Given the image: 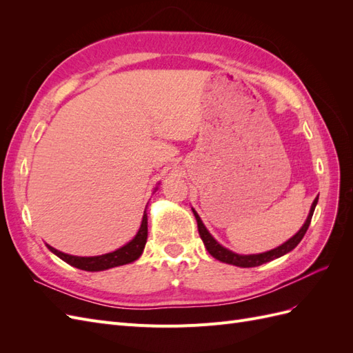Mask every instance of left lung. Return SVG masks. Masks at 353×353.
Instances as JSON below:
<instances>
[{
	"instance_id": "obj_1",
	"label": "left lung",
	"mask_w": 353,
	"mask_h": 353,
	"mask_svg": "<svg viewBox=\"0 0 353 353\" xmlns=\"http://www.w3.org/2000/svg\"><path fill=\"white\" fill-rule=\"evenodd\" d=\"M316 203H318V199L314 200L311 212H309V215H307V219L303 223V227L299 230V232L296 234V236H293L290 240L285 241L284 244H281L280 248H276V249L270 250V252H266V253H261V254H237V253H234V252H230L225 248H222V245L219 243H216L215 239L210 236L209 231L206 230V227L203 225V222H201L200 216L197 215V212L196 210H193V212H194V216H196V221H197L200 237H201L203 243H205V245H206V250L213 256V258L221 261V262L240 266V268H253V266H259L262 263H266V262L280 258V256H283V254L288 253L290 250H293L296 245L301 243V240L303 239V236H305L307 228H309V223H311V219H312Z\"/></svg>"
}]
</instances>
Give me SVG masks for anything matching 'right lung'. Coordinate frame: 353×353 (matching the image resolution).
Returning <instances> with one entry per match:
<instances>
[{"label": "right lung", "instance_id": "add662e5", "mask_svg": "<svg viewBox=\"0 0 353 353\" xmlns=\"http://www.w3.org/2000/svg\"><path fill=\"white\" fill-rule=\"evenodd\" d=\"M145 243H147V213L144 212L141 227H140V230H138L137 236L130 243L125 244L123 248L117 249L112 253H105L101 256H91V258H82V256H72V254L59 252L48 244H47V248L52 253L57 254L60 259L74 266V268H79L83 271H104L109 268H114V266L131 263V262L137 261L141 256Z\"/></svg>", "mask_w": 353, "mask_h": 353}]
</instances>
